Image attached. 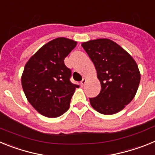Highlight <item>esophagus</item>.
Instances as JSON below:
<instances>
[{
	"label": "esophagus",
	"instance_id": "1",
	"mask_svg": "<svg viewBox=\"0 0 155 155\" xmlns=\"http://www.w3.org/2000/svg\"><path fill=\"white\" fill-rule=\"evenodd\" d=\"M86 82H87V79L84 78V79H83V80L81 81V85L82 87H83V86H84V84H85Z\"/></svg>",
	"mask_w": 155,
	"mask_h": 155
}]
</instances>
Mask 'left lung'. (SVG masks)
<instances>
[{
  "mask_svg": "<svg viewBox=\"0 0 155 155\" xmlns=\"http://www.w3.org/2000/svg\"><path fill=\"white\" fill-rule=\"evenodd\" d=\"M97 71L101 91L90 98L91 105L104 115L124 109L134 98L140 81L136 61L124 48L109 39H97L81 44Z\"/></svg>",
  "mask_w": 155,
  "mask_h": 155,
  "instance_id": "obj_1",
  "label": "left lung"
}]
</instances>
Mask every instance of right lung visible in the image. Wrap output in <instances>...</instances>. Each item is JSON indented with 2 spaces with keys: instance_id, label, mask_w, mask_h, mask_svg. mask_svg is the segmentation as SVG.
I'll use <instances>...</instances> for the list:
<instances>
[{
  "instance_id": "add662e5",
  "label": "right lung",
  "mask_w": 155,
  "mask_h": 155,
  "mask_svg": "<svg viewBox=\"0 0 155 155\" xmlns=\"http://www.w3.org/2000/svg\"><path fill=\"white\" fill-rule=\"evenodd\" d=\"M77 42L60 37L39 49L25 66L21 85L28 102L42 116L55 118L68 110L78 85L70 81L71 71L64 59Z\"/></svg>"
}]
</instances>
